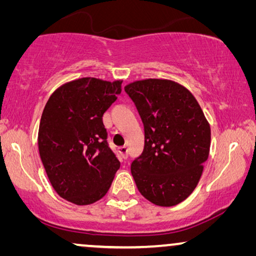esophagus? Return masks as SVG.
Here are the masks:
<instances>
[{"mask_svg": "<svg viewBox=\"0 0 256 256\" xmlns=\"http://www.w3.org/2000/svg\"><path fill=\"white\" fill-rule=\"evenodd\" d=\"M118 152H120L122 158L126 160L128 157V148L126 146H120V148H118Z\"/></svg>", "mask_w": 256, "mask_h": 256, "instance_id": "esophagus-1", "label": "esophagus"}]
</instances>
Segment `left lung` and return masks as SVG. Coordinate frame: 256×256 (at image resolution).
I'll return each mask as SVG.
<instances>
[{
  "mask_svg": "<svg viewBox=\"0 0 256 256\" xmlns=\"http://www.w3.org/2000/svg\"><path fill=\"white\" fill-rule=\"evenodd\" d=\"M124 90L144 126V149L130 166L136 186L152 204H180L197 186L208 160V122L190 90L171 80H140Z\"/></svg>",
  "mask_w": 256,
  "mask_h": 256,
  "instance_id": "1",
  "label": "left lung"
}]
</instances>
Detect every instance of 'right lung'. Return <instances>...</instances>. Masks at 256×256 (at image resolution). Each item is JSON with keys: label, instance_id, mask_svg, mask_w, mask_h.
Wrapping results in <instances>:
<instances>
[{"label": "right lung", "instance_id": "obj_1", "mask_svg": "<svg viewBox=\"0 0 256 256\" xmlns=\"http://www.w3.org/2000/svg\"><path fill=\"white\" fill-rule=\"evenodd\" d=\"M121 80H73L45 104L38 149L48 180L62 198L88 205L110 190L120 168L107 142L102 116L121 93Z\"/></svg>", "mask_w": 256, "mask_h": 256}]
</instances>
